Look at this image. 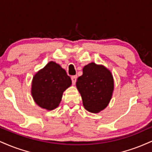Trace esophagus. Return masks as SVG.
<instances>
[{
  "instance_id": "1",
  "label": "esophagus",
  "mask_w": 152,
  "mask_h": 152,
  "mask_svg": "<svg viewBox=\"0 0 152 152\" xmlns=\"http://www.w3.org/2000/svg\"><path fill=\"white\" fill-rule=\"evenodd\" d=\"M76 79H77V76H71V81H72L73 85H75L76 83Z\"/></svg>"
}]
</instances>
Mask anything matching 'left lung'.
<instances>
[{
    "instance_id": "8db88e82",
    "label": "left lung",
    "mask_w": 152,
    "mask_h": 152,
    "mask_svg": "<svg viewBox=\"0 0 152 152\" xmlns=\"http://www.w3.org/2000/svg\"><path fill=\"white\" fill-rule=\"evenodd\" d=\"M76 87L81 94L84 107L91 113H99L108 105L114 89L110 71L103 66L90 63L77 78Z\"/></svg>"
}]
</instances>
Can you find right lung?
Returning a JSON list of instances; mask_svg holds the SVG:
<instances>
[{"label":"right lung","mask_w":152,"mask_h":152,"mask_svg":"<svg viewBox=\"0 0 152 152\" xmlns=\"http://www.w3.org/2000/svg\"><path fill=\"white\" fill-rule=\"evenodd\" d=\"M71 84V78L64 69L55 62L50 61L34 75L32 97L39 107L52 110L58 107L63 92Z\"/></svg>","instance_id":"add662e5"}]
</instances>
